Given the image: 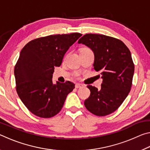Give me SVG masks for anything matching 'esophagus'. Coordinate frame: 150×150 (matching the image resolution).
<instances>
[{"mask_svg":"<svg viewBox=\"0 0 150 150\" xmlns=\"http://www.w3.org/2000/svg\"><path fill=\"white\" fill-rule=\"evenodd\" d=\"M83 87V85L82 84H80V83H77V84L75 85V87L77 88H81V87Z\"/></svg>","mask_w":150,"mask_h":150,"instance_id":"esophagus-1","label":"esophagus"}]
</instances>
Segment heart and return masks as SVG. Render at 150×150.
<instances>
[{"instance_id": "1", "label": "heart", "mask_w": 150, "mask_h": 150, "mask_svg": "<svg viewBox=\"0 0 150 150\" xmlns=\"http://www.w3.org/2000/svg\"><path fill=\"white\" fill-rule=\"evenodd\" d=\"M88 50V49H87V48H85V49H83L82 50ZM74 76H75V77H78L79 76V74L78 73H75V74H74Z\"/></svg>"}]
</instances>
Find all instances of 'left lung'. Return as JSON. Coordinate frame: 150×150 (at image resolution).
Here are the masks:
<instances>
[{"instance_id":"1","label":"left lung","mask_w":150,"mask_h":150,"mask_svg":"<svg viewBox=\"0 0 150 150\" xmlns=\"http://www.w3.org/2000/svg\"><path fill=\"white\" fill-rule=\"evenodd\" d=\"M78 44L92 50L94 69L103 79L100 89L87 86L91 95L85 100V107L96 116L110 115L119 108L131 89L134 64L130 50L121 40L103 34H87Z\"/></svg>"}]
</instances>
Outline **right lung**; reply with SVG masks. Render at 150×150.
<instances>
[{
	"label": "right lung",
	"instance_id": "add662e5",
	"mask_svg": "<svg viewBox=\"0 0 150 150\" xmlns=\"http://www.w3.org/2000/svg\"><path fill=\"white\" fill-rule=\"evenodd\" d=\"M81 35L77 32L50 35L33 40L22 48L14 67L16 89L22 102L34 115L40 118L56 115L75 88L69 81L54 85L52 74Z\"/></svg>",
	"mask_w": 150,
	"mask_h": 150
}]
</instances>
